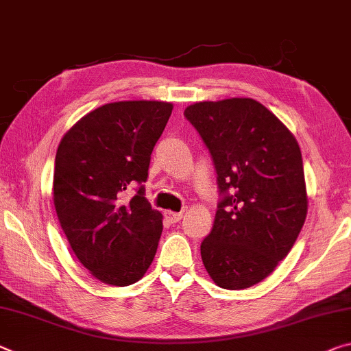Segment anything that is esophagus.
<instances>
[{"label":"esophagus","instance_id":"34e87169","mask_svg":"<svg viewBox=\"0 0 351 351\" xmlns=\"http://www.w3.org/2000/svg\"><path fill=\"white\" fill-rule=\"evenodd\" d=\"M165 217H167V220L171 221V223H176V221H180L182 219V213H173V210H167Z\"/></svg>","mask_w":351,"mask_h":351}]
</instances>
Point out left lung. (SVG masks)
<instances>
[{
	"label": "left lung",
	"mask_w": 351,
	"mask_h": 351,
	"mask_svg": "<svg viewBox=\"0 0 351 351\" xmlns=\"http://www.w3.org/2000/svg\"><path fill=\"white\" fill-rule=\"evenodd\" d=\"M184 117L209 149L220 192L203 264L219 287H252L286 258L303 228L302 152L280 119L252 98L199 101Z\"/></svg>",
	"instance_id": "obj_1"
}]
</instances>
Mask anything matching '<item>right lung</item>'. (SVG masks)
Returning a JSON list of instances; mask_svg holds the SVG:
<instances>
[{"label": "right lung", "mask_w": 351, "mask_h": 351, "mask_svg": "<svg viewBox=\"0 0 351 351\" xmlns=\"http://www.w3.org/2000/svg\"><path fill=\"white\" fill-rule=\"evenodd\" d=\"M173 104L119 101L70 128L54 160L53 199L80 263L101 282L130 286L152 265L162 214L142 182ZM136 187L132 197L125 193Z\"/></svg>", "instance_id": "obj_1"}]
</instances>
